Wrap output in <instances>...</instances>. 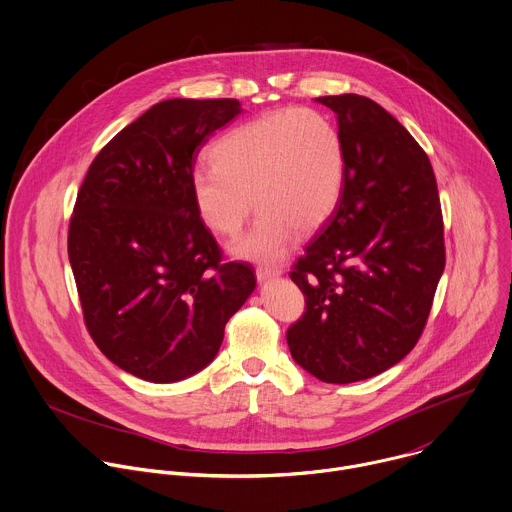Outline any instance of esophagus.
Returning <instances> with one entry per match:
<instances>
[{
  "mask_svg": "<svg viewBox=\"0 0 512 512\" xmlns=\"http://www.w3.org/2000/svg\"><path fill=\"white\" fill-rule=\"evenodd\" d=\"M282 270L278 266H256V278L258 282H264L268 278H274V276H280Z\"/></svg>",
  "mask_w": 512,
  "mask_h": 512,
  "instance_id": "esophagus-1",
  "label": "esophagus"
}]
</instances>
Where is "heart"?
Masks as SVG:
<instances>
[{
	"label": "heart",
	"mask_w": 512,
	"mask_h": 512,
	"mask_svg": "<svg viewBox=\"0 0 512 512\" xmlns=\"http://www.w3.org/2000/svg\"><path fill=\"white\" fill-rule=\"evenodd\" d=\"M212 160L190 178L202 222L220 236H236L252 200L260 210L232 246L242 258H282L296 232L308 236L332 216L342 194V140L314 110H280L242 124L218 140Z\"/></svg>",
	"instance_id": "heart-1"
}]
</instances>
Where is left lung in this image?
I'll use <instances>...</instances> for the list:
<instances>
[{
    "instance_id": "8db88e82",
    "label": "left lung",
    "mask_w": 512,
    "mask_h": 512,
    "mask_svg": "<svg viewBox=\"0 0 512 512\" xmlns=\"http://www.w3.org/2000/svg\"><path fill=\"white\" fill-rule=\"evenodd\" d=\"M316 100L338 118L344 184L292 264L306 308L286 342L312 376L348 384L416 346L446 262L444 226L430 160L396 118L358 94Z\"/></svg>"
}]
</instances>
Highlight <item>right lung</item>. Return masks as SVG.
I'll return each mask as SVG.
<instances>
[{
	"instance_id": "add662e5",
	"label": "right lung",
	"mask_w": 512,
	"mask_h": 512,
	"mask_svg": "<svg viewBox=\"0 0 512 512\" xmlns=\"http://www.w3.org/2000/svg\"><path fill=\"white\" fill-rule=\"evenodd\" d=\"M240 102L166 100L94 158L68 230L86 328L122 370L184 380L214 360L230 316L256 286L224 262L192 198L196 158Z\"/></svg>"
}]
</instances>
